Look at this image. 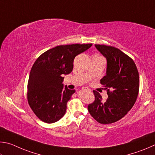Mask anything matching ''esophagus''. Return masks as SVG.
Instances as JSON below:
<instances>
[{"label":"esophagus","instance_id":"esophagus-1","mask_svg":"<svg viewBox=\"0 0 155 155\" xmlns=\"http://www.w3.org/2000/svg\"><path fill=\"white\" fill-rule=\"evenodd\" d=\"M82 90L83 91H91V89H89L87 87H83L82 88Z\"/></svg>","mask_w":155,"mask_h":155}]
</instances>
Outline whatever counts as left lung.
Here are the masks:
<instances>
[{
  "mask_svg": "<svg viewBox=\"0 0 155 155\" xmlns=\"http://www.w3.org/2000/svg\"><path fill=\"white\" fill-rule=\"evenodd\" d=\"M95 47L107 60L106 75L101 84L106 88L108 98L103 101L101 94L93 91L95 99L88 110L98 123L111 124L123 118L136 101L139 73L133 59L119 49L99 44Z\"/></svg>",
  "mask_w": 155,
  "mask_h": 155,
  "instance_id": "obj_1",
  "label": "left lung"
}]
</instances>
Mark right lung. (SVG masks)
I'll return each instance as SVG.
<instances>
[{
    "instance_id": "obj_1",
    "label": "right lung",
    "mask_w": 155,
    "mask_h": 155,
    "mask_svg": "<svg viewBox=\"0 0 155 155\" xmlns=\"http://www.w3.org/2000/svg\"><path fill=\"white\" fill-rule=\"evenodd\" d=\"M92 45L56 46L43 53L35 62L29 75L27 99L41 120L53 123L64 115L67 102L75 91L64 88L62 76L72 71L75 57Z\"/></svg>"
}]
</instances>
